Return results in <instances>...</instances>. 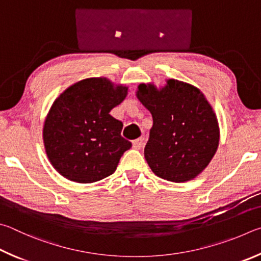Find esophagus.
<instances>
[{"label": "esophagus", "instance_id": "obj_1", "mask_svg": "<svg viewBox=\"0 0 261 261\" xmlns=\"http://www.w3.org/2000/svg\"><path fill=\"white\" fill-rule=\"evenodd\" d=\"M143 138H139L138 140H135V141H133V148L134 149H136V150H139V149H141L142 148V145H143Z\"/></svg>", "mask_w": 261, "mask_h": 261}]
</instances>
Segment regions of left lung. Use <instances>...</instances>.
Masks as SVG:
<instances>
[{"mask_svg":"<svg viewBox=\"0 0 261 261\" xmlns=\"http://www.w3.org/2000/svg\"><path fill=\"white\" fill-rule=\"evenodd\" d=\"M136 97L152 116L144 157L157 176L187 182L199 175L217 152L220 129L216 113L197 87L175 79L157 88L141 84Z\"/></svg>","mask_w":261,"mask_h":261,"instance_id":"obj_1","label":"left lung"}]
</instances>
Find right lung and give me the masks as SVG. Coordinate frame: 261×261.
Listing matches in <instances>:
<instances>
[{"label":"right lung","mask_w":261,"mask_h":261,"mask_svg":"<svg viewBox=\"0 0 261 261\" xmlns=\"http://www.w3.org/2000/svg\"><path fill=\"white\" fill-rule=\"evenodd\" d=\"M127 94L128 87L100 76L77 81L55 99L42 136L49 162L59 174L77 184L113 174L132 143L120 135L122 122L110 111Z\"/></svg>","instance_id":"right-lung-1"}]
</instances>
